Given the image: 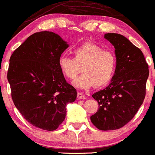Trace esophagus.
Returning <instances> with one entry per match:
<instances>
[{
    "label": "esophagus",
    "instance_id": "34e87169",
    "mask_svg": "<svg viewBox=\"0 0 155 155\" xmlns=\"http://www.w3.org/2000/svg\"><path fill=\"white\" fill-rule=\"evenodd\" d=\"M78 98L79 100H81V99H86V96L84 95V94H83L82 92H78Z\"/></svg>",
    "mask_w": 155,
    "mask_h": 155
}]
</instances>
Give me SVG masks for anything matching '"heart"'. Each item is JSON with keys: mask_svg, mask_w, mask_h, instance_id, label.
<instances>
[{"mask_svg": "<svg viewBox=\"0 0 155 155\" xmlns=\"http://www.w3.org/2000/svg\"><path fill=\"white\" fill-rule=\"evenodd\" d=\"M73 58L61 55L58 59V67L61 74L67 79L75 80L74 85L80 89H88L92 86L103 87L109 84L114 74L115 55L110 51L104 50L101 46L87 42L75 48Z\"/></svg>", "mask_w": 155, "mask_h": 155, "instance_id": "b5f03b06", "label": "heart"}]
</instances>
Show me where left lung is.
Segmentation results:
<instances>
[{"mask_svg":"<svg viewBox=\"0 0 155 155\" xmlns=\"http://www.w3.org/2000/svg\"><path fill=\"white\" fill-rule=\"evenodd\" d=\"M104 38L115 49L116 68L110 84L92 94L99 109L90 117L100 130H115L129 122L146 96L149 66L139 48L124 36L107 33Z\"/></svg>","mask_w":155,"mask_h":155,"instance_id":"left-lung-1","label":"left lung"}]
</instances>
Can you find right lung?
Listing matches in <instances>:
<instances>
[{
	"mask_svg": "<svg viewBox=\"0 0 155 155\" xmlns=\"http://www.w3.org/2000/svg\"><path fill=\"white\" fill-rule=\"evenodd\" d=\"M69 45L58 34L43 31L29 36L12 54L7 79L15 106L26 120L47 131L57 129L66 115V105L77 91L58 67Z\"/></svg>",
	"mask_w": 155,
	"mask_h": 155,
	"instance_id": "add662e5",
	"label": "right lung"
}]
</instances>
